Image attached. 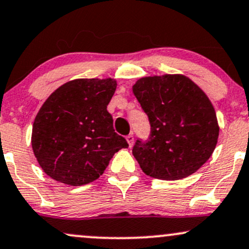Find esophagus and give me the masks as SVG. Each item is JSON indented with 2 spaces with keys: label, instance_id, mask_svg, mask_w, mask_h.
<instances>
[{
  "label": "esophagus",
  "instance_id": "esophagus-1",
  "mask_svg": "<svg viewBox=\"0 0 249 249\" xmlns=\"http://www.w3.org/2000/svg\"><path fill=\"white\" fill-rule=\"evenodd\" d=\"M126 141H127V142H128V145H130V146H132V145H133V141H134L133 134H132V133H130V134H128V136H126Z\"/></svg>",
  "mask_w": 249,
  "mask_h": 249
}]
</instances>
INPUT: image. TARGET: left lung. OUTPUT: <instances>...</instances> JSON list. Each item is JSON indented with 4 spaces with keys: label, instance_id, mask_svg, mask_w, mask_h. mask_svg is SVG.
I'll return each instance as SVG.
<instances>
[{
    "label": "left lung",
    "instance_id": "obj_1",
    "mask_svg": "<svg viewBox=\"0 0 249 249\" xmlns=\"http://www.w3.org/2000/svg\"><path fill=\"white\" fill-rule=\"evenodd\" d=\"M133 93L148 117L151 132L132 153L142 172L162 180L186 178L212 156L219 126L212 103L187 77H145Z\"/></svg>",
    "mask_w": 249,
    "mask_h": 249
}]
</instances>
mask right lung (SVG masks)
Segmentation results:
<instances>
[{"label": "right lung", "mask_w": 249, "mask_h": 249, "mask_svg": "<svg viewBox=\"0 0 249 249\" xmlns=\"http://www.w3.org/2000/svg\"><path fill=\"white\" fill-rule=\"evenodd\" d=\"M116 87L111 78L75 79L42 105L31 145L48 176L71 186L87 185L102 176L113 154L128 147L107 110Z\"/></svg>", "instance_id": "add662e5"}]
</instances>
